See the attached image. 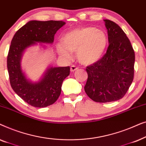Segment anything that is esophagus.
Listing matches in <instances>:
<instances>
[{
    "label": "esophagus",
    "instance_id": "1",
    "mask_svg": "<svg viewBox=\"0 0 146 146\" xmlns=\"http://www.w3.org/2000/svg\"><path fill=\"white\" fill-rule=\"evenodd\" d=\"M78 68L77 66H74V65L71 66V67H70L71 72H74L75 70H78Z\"/></svg>",
    "mask_w": 146,
    "mask_h": 146
}]
</instances>
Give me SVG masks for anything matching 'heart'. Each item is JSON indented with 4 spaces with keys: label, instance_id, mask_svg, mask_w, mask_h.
Segmentation results:
<instances>
[{
    "label": "heart",
    "instance_id": "heart-1",
    "mask_svg": "<svg viewBox=\"0 0 146 146\" xmlns=\"http://www.w3.org/2000/svg\"><path fill=\"white\" fill-rule=\"evenodd\" d=\"M104 32L94 27H82L68 32L62 37V42L57 44V50L66 59L76 52L77 58L83 64H92L102 57L107 46Z\"/></svg>",
    "mask_w": 146,
    "mask_h": 146
}]
</instances>
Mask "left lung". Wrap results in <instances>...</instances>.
Returning <instances> with one entry per match:
<instances>
[{"label":"left lung","instance_id":"8db88e82","mask_svg":"<svg viewBox=\"0 0 146 146\" xmlns=\"http://www.w3.org/2000/svg\"><path fill=\"white\" fill-rule=\"evenodd\" d=\"M109 46L104 56L86 67L84 90L90 98L105 103L122 98L132 83L135 52L123 30L110 20H104Z\"/></svg>","mask_w":146,"mask_h":146}]
</instances>
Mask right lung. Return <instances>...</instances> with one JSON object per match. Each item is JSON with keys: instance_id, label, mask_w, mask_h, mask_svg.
<instances>
[{"instance_id": "obj_1", "label": "right lung", "mask_w": 146, "mask_h": 146, "mask_svg": "<svg viewBox=\"0 0 146 146\" xmlns=\"http://www.w3.org/2000/svg\"><path fill=\"white\" fill-rule=\"evenodd\" d=\"M64 25L61 21H31L18 30L12 39L7 56L10 83L15 93L32 106L44 108L57 100L63 80L70 74V66L50 68L40 80L33 83L22 71V55L36 42L52 43L56 33Z\"/></svg>"}]
</instances>
